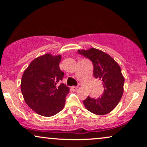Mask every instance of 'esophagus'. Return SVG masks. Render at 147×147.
<instances>
[{
	"mask_svg": "<svg viewBox=\"0 0 147 147\" xmlns=\"http://www.w3.org/2000/svg\"><path fill=\"white\" fill-rule=\"evenodd\" d=\"M71 90H73V91H75V90H77V87H76V86H71Z\"/></svg>",
	"mask_w": 147,
	"mask_h": 147,
	"instance_id": "1",
	"label": "esophagus"
}]
</instances>
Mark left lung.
I'll list each match as a JSON object with an SVG mask.
<instances>
[{
	"label": "left lung",
	"instance_id": "obj_1",
	"mask_svg": "<svg viewBox=\"0 0 147 147\" xmlns=\"http://www.w3.org/2000/svg\"><path fill=\"white\" fill-rule=\"evenodd\" d=\"M78 53L89 59L93 64V74L102 81L104 92L100 98L88 96L83 100L84 107L90 112L104 115L114 109L123 96L125 78L121 67L110 55L94 48L78 50Z\"/></svg>",
	"mask_w": 147,
	"mask_h": 147
}]
</instances>
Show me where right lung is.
I'll list each match as a JSON object with an SVG mask.
<instances>
[{
  "mask_svg": "<svg viewBox=\"0 0 147 147\" xmlns=\"http://www.w3.org/2000/svg\"><path fill=\"white\" fill-rule=\"evenodd\" d=\"M61 55L47 53L36 58L22 74L20 88L24 100L30 109L44 117L59 113L65 105L69 88L58 86L64 73L59 68Z\"/></svg>",
  "mask_w": 147,
  "mask_h": 147,
  "instance_id": "add662e5",
  "label": "right lung"
}]
</instances>
